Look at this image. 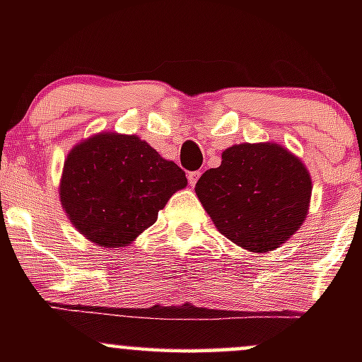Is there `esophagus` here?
I'll return each instance as SVG.
<instances>
[{
	"label": "esophagus",
	"mask_w": 362,
	"mask_h": 362,
	"mask_svg": "<svg viewBox=\"0 0 362 362\" xmlns=\"http://www.w3.org/2000/svg\"><path fill=\"white\" fill-rule=\"evenodd\" d=\"M199 177H201V172H199V170H195V172H189V173H187V178H189V184H190V185L197 184Z\"/></svg>",
	"instance_id": "1"
}]
</instances>
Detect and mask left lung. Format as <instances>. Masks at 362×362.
Listing matches in <instances>:
<instances>
[{"label": "left lung", "mask_w": 362, "mask_h": 362, "mask_svg": "<svg viewBox=\"0 0 362 362\" xmlns=\"http://www.w3.org/2000/svg\"><path fill=\"white\" fill-rule=\"evenodd\" d=\"M195 194L216 228L252 252L279 247L308 213L311 178L305 165L277 144H236L207 170Z\"/></svg>", "instance_id": "8db88e82"}]
</instances>
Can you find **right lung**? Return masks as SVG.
Here are the masks:
<instances>
[{
	"label": "right lung",
	"instance_id": "add662e5",
	"mask_svg": "<svg viewBox=\"0 0 362 362\" xmlns=\"http://www.w3.org/2000/svg\"><path fill=\"white\" fill-rule=\"evenodd\" d=\"M187 185L185 172L136 136L98 134L64 163L61 202L76 230L100 247L131 243Z\"/></svg>",
	"mask_w": 362,
	"mask_h": 362
}]
</instances>
